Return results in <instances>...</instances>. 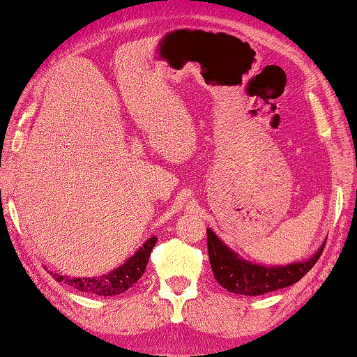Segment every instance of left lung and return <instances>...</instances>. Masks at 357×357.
I'll return each instance as SVG.
<instances>
[{
  "mask_svg": "<svg viewBox=\"0 0 357 357\" xmlns=\"http://www.w3.org/2000/svg\"><path fill=\"white\" fill-rule=\"evenodd\" d=\"M206 243L216 282L233 294L254 297L297 284L320 259L326 241L313 256L285 266H266L248 261L225 244L210 228H206Z\"/></svg>",
  "mask_w": 357,
  "mask_h": 357,
  "instance_id": "left-lung-1",
  "label": "left lung"
}]
</instances>
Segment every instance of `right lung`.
<instances>
[{
	"label": "right lung",
	"instance_id": "add662e5",
	"mask_svg": "<svg viewBox=\"0 0 357 357\" xmlns=\"http://www.w3.org/2000/svg\"><path fill=\"white\" fill-rule=\"evenodd\" d=\"M157 238L152 236L128 259L123 266L116 267L114 271H109L108 274L98 275V277H67L60 274H52L57 282H63V284L73 287V289L85 291V294L91 295H101V297H113V295H119L126 291L129 287H132L136 282L141 279L142 274L146 272L147 262H149V256L152 248L155 246Z\"/></svg>",
	"mask_w": 357,
	"mask_h": 357
}]
</instances>
